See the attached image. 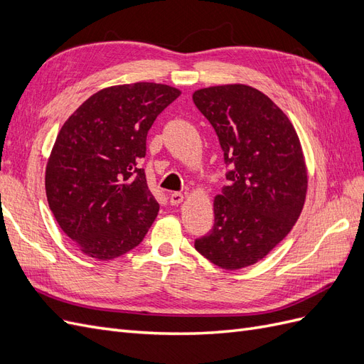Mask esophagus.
Wrapping results in <instances>:
<instances>
[{"instance_id": "obj_1", "label": "esophagus", "mask_w": 364, "mask_h": 364, "mask_svg": "<svg viewBox=\"0 0 364 364\" xmlns=\"http://www.w3.org/2000/svg\"><path fill=\"white\" fill-rule=\"evenodd\" d=\"M182 202H183V194H182V193L174 191V193L170 194V203H171V205H179V203H182Z\"/></svg>"}]
</instances>
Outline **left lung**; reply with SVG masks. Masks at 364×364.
<instances>
[{
    "label": "left lung",
    "instance_id": "1",
    "mask_svg": "<svg viewBox=\"0 0 364 364\" xmlns=\"http://www.w3.org/2000/svg\"><path fill=\"white\" fill-rule=\"evenodd\" d=\"M193 102L214 127L229 165L214 197V226L196 250L238 270L262 259L299 218L308 173L289 117L255 87L234 83L197 90Z\"/></svg>",
    "mask_w": 364,
    "mask_h": 364
}]
</instances>
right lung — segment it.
<instances>
[{
	"instance_id": "obj_1",
	"label": "right lung",
	"mask_w": 364,
	"mask_h": 364,
	"mask_svg": "<svg viewBox=\"0 0 364 364\" xmlns=\"http://www.w3.org/2000/svg\"><path fill=\"white\" fill-rule=\"evenodd\" d=\"M181 95L161 83L109 86L65 121L46 168L60 229L85 255L114 259L136 247L159 211L138 161L153 121Z\"/></svg>"
}]
</instances>
